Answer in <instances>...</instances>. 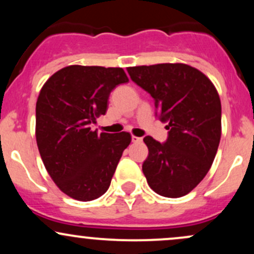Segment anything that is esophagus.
I'll return each mask as SVG.
<instances>
[{
    "instance_id": "obj_1",
    "label": "esophagus",
    "mask_w": 254,
    "mask_h": 254,
    "mask_svg": "<svg viewBox=\"0 0 254 254\" xmlns=\"http://www.w3.org/2000/svg\"><path fill=\"white\" fill-rule=\"evenodd\" d=\"M131 139H132L133 143H139V142H142V137H137V136H133L131 137Z\"/></svg>"
}]
</instances>
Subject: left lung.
<instances>
[{
	"label": "left lung",
	"mask_w": 254,
	"mask_h": 254,
	"mask_svg": "<svg viewBox=\"0 0 254 254\" xmlns=\"http://www.w3.org/2000/svg\"><path fill=\"white\" fill-rule=\"evenodd\" d=\"M131 80L155 101V116L168 131L160 143L144 137L148 157L142 165L148 185L157 194H188L210 170L221 139V100L214 83L193 66L162 63L130 66Z\"/></svg>",
	"instance_id": "1"
}]
</instances>
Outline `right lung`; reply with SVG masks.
<instances>
[{
  "label": "right lung",
  "mask_w": 254,
  "mask_h": 254,
  "mask_svg": "<svg viewBox=\"0 0 254 254\" xmlns=\"http://www.w3.org/2000/svg\"><path fill=\"white\" fill-rule=\"evenodd\" d=\"M129 81L122 68L69 65L44 83L36 105V139L46 171L61 191L81 202L110 188L129 132L90 129L105 115L110 93Z\"/></svg>",
  "instance_id": "obj_1"
}]
</instances>
